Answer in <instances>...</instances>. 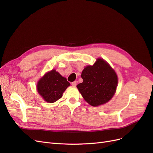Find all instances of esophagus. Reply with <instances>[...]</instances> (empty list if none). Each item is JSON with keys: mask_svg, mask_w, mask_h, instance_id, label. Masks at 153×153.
Returning <instances> with one entry per match:
<instances>
[{"mask_svg": "<svg viewBox=\"0 0 153 153\" xmlns=\"http://www.w3.org/2000/svg\"><path fill=\"white\" fill-rule=\"evenodd\" d=\"M71 85H72V86H73V87H76V81L73 82L71 83Z\"/></svg>", "mask_w": 153, "mask_h": 153, "instance_id": "1", "label": "esophagus"}]
</instances>
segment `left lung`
Segmentation results:
<instances>
[{"instance_id":"obj_1","label":"left lung","mask_w":153,"mask_h":153,"mask_svg":"<svg viewBox=\"0 0 153 153\" xmlns=\"http://www.w3.org/2000/svg\"><path fill=\"white\" fill-rule=\"evenodd\" d=\"M83 82L76 85L83 98L89 105L97 106L112 98L117 85L115 71L103 59H98L93 66L82 72Z\"/></svg>"}]
</instances>
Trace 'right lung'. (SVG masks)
Returning a JSON list of instances; mask_svg holds the SVG:
<instances>
[{
    "mask_svg": "<svg viewBox=\"0 0 153 153\" xmlns=\"http://www.w3.org/2000/svg\"><path fill=\"white\" fill-rule=\"evenodd\" d=\"M69 85L66 78L54 69L41 78L37 85V89L46 101L53 103L61 98L64 91Z\"/></svg>",
    "mask_w": 153,
    "mask_h": 153,
    "instance_id": "obj_1",
    "label": "right lung"
}]
</instances>
